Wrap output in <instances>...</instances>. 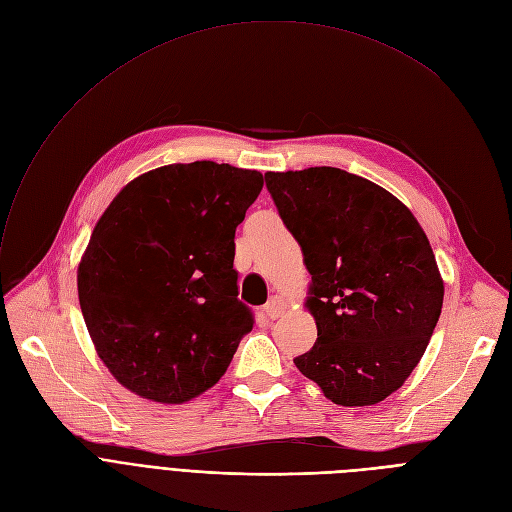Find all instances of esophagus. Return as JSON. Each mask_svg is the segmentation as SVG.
Segmentation results:
<instances>
[{
    "label": "esophagus",
    "instance_id": "obj_1",
    "mask_svg": "<svg viewBox=\"0 0 512 512\" xmlns=\"http://www.w3.org/2000/svg\"><path fill=\"white\" fill-rule=\"evenodd\" d=\"M285 302H283V298H279V296H271L269 298V302L264 304V312H266V316H269V319H279V316L285 312Z\"/></svg>",
    "mask_w": 512,
    "mask_h": 512
}]
</instances>
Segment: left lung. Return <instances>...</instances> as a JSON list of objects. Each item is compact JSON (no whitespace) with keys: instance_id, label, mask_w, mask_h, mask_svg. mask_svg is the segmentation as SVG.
<instances>
[{"instance_id":"obj_1","label":"left lung","mask_w":512,"mask_h":512,"mask_svg":"<svg viewBox=\"0 0 512 512\" xmlns=\"http://www.w3.org/2000/svg\"><path fill=\"white\" fill-rule=\"evenodd\" d=\"M264 179L312 275L316 342L296 367L335 404L385 400L415 371L442 312L425 231L396 196L342 168Z\"/></svg>"}]
</instances>
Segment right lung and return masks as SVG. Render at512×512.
Segmentation results:
<instances>
[{
  "label": "right lung",
  "instance_id": "obj_1",
  "mask_svg": "<svg viewBox=\"0 0 512 512\" xmlns=\"http://www.w3.org/2000/svg\"><path fill=\"white\" fill-rule=\"evenodd\" d=\"M262 185L258 170L168 164L123 187L97 221L79 302L97 356L133 394L181 404L225 375L254 327L233 258Z\"/></svg>",
  "mask_w": 512,
  "mask_h": 512
}]
</instances>
